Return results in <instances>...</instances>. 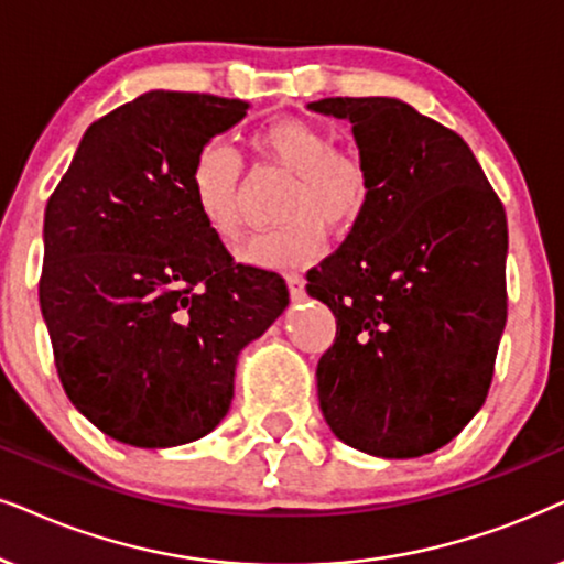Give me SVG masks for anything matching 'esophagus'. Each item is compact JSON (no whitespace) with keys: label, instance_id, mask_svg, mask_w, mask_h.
<instances>
[{"label":"esophagus","instance_id":"obj_1","mask_svg":"<svg viewBox=\"0 0 564 564\" xmlns=\"http://www.w3.org/2000/svg\"><path fill=\"white\" fill-rule=\"evenodd\" d=\"M288 290L292 300H303L305 295V282L300 274H288Z\"/></svg>","mask_w":564,"mask_h":564}]
</instances>
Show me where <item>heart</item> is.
Masks as SVG:
<instances>
[{"label":"heart","mask_w":564,"mask_h":564,"mask_svg":"<svg viewBox=\"0 0 564 564\" xmlns=\"http://www.w3.org/2000/svg\"><path fill=\"white\" fill-rule=\"evenodd\" d=\"M253 150L292 173L284 192L282 225L256 232L238 248V261L253 269H292L311 261L328 228L347 232L370 199V173L355 152L336 150L326 129L303 119H280L253 137ZM243 165L225 142H204L188 167V192L204 228L223 243L240 236Z\"/></svg>","instance_id":"heart-1"}]
</instances>
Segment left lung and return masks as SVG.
Masks as SVG:
<instances>
[{
    "label": "left lung",
    "instance_id": "8db88e82",
    "mask_svg": "<svg viewBox=\"0 0 564 564\" xmlns=\"http://www.w3.org/2000/svg\"><path fill=\"white\" fill-rule=\"evenodd\" d=\"M347 119L370 199L308 272L336 316L318 404L341 443L380 458L443 448L485 404L508 318L506 209L469 144L399 98H324Z\"/></svg>",
    "mask_w": 564,
    "mask_h": 564
}]
</instances>
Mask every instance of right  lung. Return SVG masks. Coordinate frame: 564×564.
<instances>
[{"instance_id":"obj_1","label":"right lung","mask_w":564,"mask_h":564,"mask_svg":"<svg viewBox=\"0 0 564 564\" xmlns=\"http://www.w3.org/2000/svg\"><path fill=\"white\" fill-rule=\"evenodd\" d=\"M246 100L150 90L90 123L43 217L39 284L77 412L134 448L199 441L228 414L238 355L290 297L204 228L188 167Z\"/></svg>"}]
</instances>
